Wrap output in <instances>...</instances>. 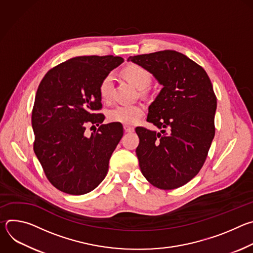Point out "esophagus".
Returning a JSON list of instances; mask_svg holds the SVG:
<instances>
[{
  "label": "esophagus",
  "mask_w": 253,
  "mask_h": 253,
  "mask_svg": "<svg viewBox=\"0 0 253 253\" xmlns=\"http://www.w3.org/2000/svg\"><path fill=\"white\" fill-rule=\"evenodd\" d=\"M124 130H125V132H127V133L134 132V128L131 127V126H128V125H124Z\"/></svg>",
  "instance_id": "obj_1"
}]
</instances>
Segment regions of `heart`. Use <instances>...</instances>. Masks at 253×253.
<instances>
[{
	"label": "heart",
	"mask_w": 253,
	"mask_h": 253,
	"mask_svg": "<svg viewBox=\"0 0 253 253\" xmlns=\"http://www.w3.org/2000/svg\"><path fill=\"white\" fill-rule=\"evenodd\" d=\"M126 80L139 90L147 88L152 80L149 72L138 65L127 66L123 70ZM113 89V75L108 74L103 78L99 86V93L103 100L108 101L111 97ZM145 113V108L142 105H119L108 112V118L111 122L125 125H133Z\"/></svg>",
	"instance_id": "1"
}]
</instances>
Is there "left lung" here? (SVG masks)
Wrapping results in <instances>:
<instances>
[{
  "instance_id": "8db88e82",
  "label": "left lung",
  "mask_w": 253,
  "mask_h": 253,
  "mask_svg": "<svg viewBox=\"0 0 253 253\" xmlns=\"http://www.w3.org/2000/svg\"><path fill=\"white\" fill-rule=\"evenodd\" d=\"M128 61L146 69L163 86L147 116L161 131L135 129L141 172L157 188L183 186L200 171L214 138L217 101L211 81L201 66L173 50Z\"/></svg>"
}]
</instances>
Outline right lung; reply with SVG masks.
<instances>
[{
  "label": "right lung",
  "instance_id": "1",
  "mask_svg": "<svg viewBox=\"0 0 253 253\" xmlns=\"http://www.w3.org/2000/svg\"><path fill=\"white\" fill-rule=\"evenodd\" d=\"M123 62L111 55L72 58L48 71L38 87L32 111L34 151L60 191L86 194L107 175L123 126L102 124L99 86ZM88 124L100 125L90 137L84 135Z\"/></svg>",
  "mask_w": 253,
  "mask_h": 253
}]
</instances>
